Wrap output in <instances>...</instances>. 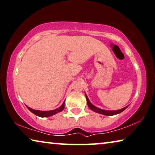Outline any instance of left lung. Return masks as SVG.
<instances>
[{
    "label": "left lung",
    "mask_w": 155,
    "mask_h": 155,
    "mask_svg": "<svg viewBox=\"0 0 155 155\" xmlns=\"http://www.w3.org/2000/svg\"><path fill=\"white\" fill-rule=\"evenodd\" d=\"M85 96H86V99H87V104H88V107H89V108L91 109V110L95 111V112L102 114V115H105V116H114V115H116V114H118L121 113V112H122V111H124L126 108L128 107V106H127V107H125L121 109H118V110H114V111L104 110V109H100L98 107H97L94 106V104H91V102L89 101V98H88V97H87V94H85Z\"/></svg>",
    "instance_id": "left-lung-1"
}]
</instances>
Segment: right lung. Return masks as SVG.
Listing matches in <instances>:
<instances>
[{"mask_svg":"<svg viewBox=\"0 0 155 155\" xmlns=\"http://www.w3.org/2000/svg\"><path fill=\"white\" fill-rule=\"evenodd\" d=\"M64 103H65V101H64L62 104L59 107V108L54 109V110H51V111H40V110H36V109H33L32 108L29 107H27V108L29 109V110L31 111V112L33 113L35 115H37L39 117H49V116H51L53 115H54V114H58L59 112H61V111L64 110Z\"/></svg>","mask_w":155,"mask_h":155,"instance_id":"right-lung-1","label":"right lung"}]
</instances>
